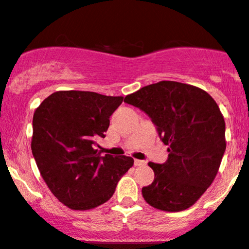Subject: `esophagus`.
Returning <instances> with one entry per match:
<instances>
[{
    "instance_id": "1",
    "label": "esophagus",
    "mask_w": 249,
    "mask_h": 249,
    "mask_svg": "<svg viewBox=\"0 0 249 249\" xmlns=\"http://www.w3.org/2000/svg\"><path fill=\"white\" fill-rule=\"evenodd\" d=\"M146 162L145 160H135V165L136 166H142V165H145Z\"/></svg>"
}]
</instances>
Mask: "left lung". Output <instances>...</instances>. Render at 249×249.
<instances>
[{"mask_svg": "<svg viewBox=\"0 0 249 249\" xmlns=\"http://www.w3.org/2000/svg\"><path fill=\"white\" fill-rule=\"evenodd\" d=\"M124 102L145 112L169 146L165 163H149L155 178L142 189L144 200L164 212L188 209L214 181L226 151L216 102L198 87L166 80L142 87Z\"/></svg>", "mask_w": 249, "mask_h": 249, "instance_id": "obj_1", "label": "left lung"}]
</instances>
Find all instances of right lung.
I'll return each mask as SVG.
<instances>
[{"label": "right lung", "mask_w": 249, "mask_h": 249, "mask_svg": "<svg viewBox=\"0 0 249 249\" xmlns=\"http://www.w3.org/2000/svg\"><path fill=\"white\" fill-rule=\"evenodd\" d=\"M123 97L59 91L33 117L32 152L43 181L58 200L74 210L105 203L133 165L127 156H102L95 141L105 137Z\"/></svg>", "instance_id": "right-lung-1"}]
</instances>
